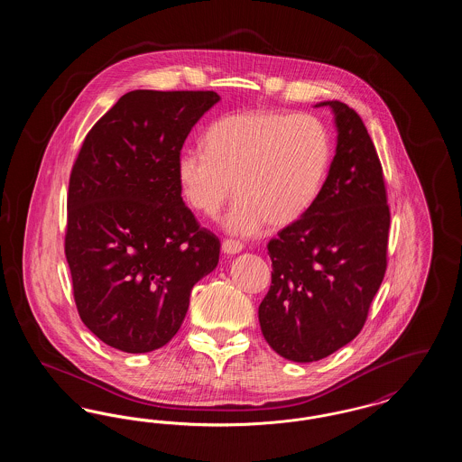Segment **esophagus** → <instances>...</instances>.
<instances>
[{
  "mask_svg": "<svg viewBox=\"0 0 462 462\" xmlns=\"http://www.w3.org/2000/svg\"><path fill=\"white\" fill-rule=\"evenodd\" d=\"M244 249V244L241 241H234V239H225L221 244V251L226 254H237Z\"/></svg>",
  "mask_w": 462,
  "mask_h": 462,
  "instance_id": "34e87169",
  "label": "esophagus"
}]
</instances>
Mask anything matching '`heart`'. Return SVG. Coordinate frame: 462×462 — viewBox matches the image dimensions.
Instances as JSON below:
<instances>
[{
    "instance_id": "obj_1",
    "label": "heart",
    "mask_w": 462,
    "mask_h": 462,
    "mask_svg": "<svg viewBox=\"0 0 462 462\" xmlns=\"http://www.w3.org/2000/svg\"><path fill=\"white\" fill-rule=\"evenodd\" d=\"M204 145L178 157L183 196L199 213L217 217L236 192L239 199L223 225L239 236H256L266 221L286 226L300 220L329 166L328 132L307 114H228L209 125Z\"/></svg>"
}]
</instances>
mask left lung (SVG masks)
Returning a JSON list of instances; mask_svg holds the SVG:
<instances>
[{"label":"left lung","instance_id":"1","mask_svg":"<svg viewBox=\"0 0 462 462\" xmlns=\"http://www.w3.org/2000/svg\"><path fill=\"white\" fill-rule=\"evenodd\" d=\"M336 155L315 202L268 242L272 286L258 310L272 350L317 362L362 330L386 272L390 208L384 176L360 116L329 100Z\"/></svg>","mask_w":462,"mask_h":462}]
</instances>
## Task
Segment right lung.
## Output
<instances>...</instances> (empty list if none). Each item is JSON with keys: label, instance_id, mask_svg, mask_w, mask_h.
I'll return each mask as SVG.
<instances>
[{"label": "right lung", "instance_id": "1", "mask_svg": "<svg viewBox=\"0 0 462 462\" xmlns=\"http://www.w3.org/2000/svg\"><path fill=\"white\" fill-rule=\"evenodd\" d=\"M215 91L134 89L89 130L69 178L66 258L78 313L100 341L147 353L175 336L220 239L199 225L176 173Z\"/></svg>", "mask_w": 462, "mask_h": 462}]
</instances>
